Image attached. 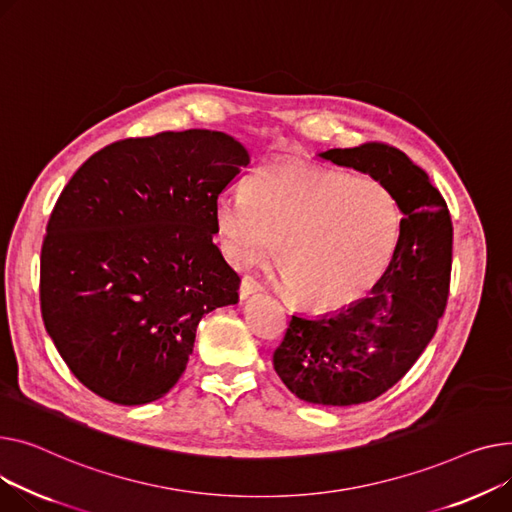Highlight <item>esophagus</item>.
<instances>
[{"label":"esophagus","mask_w":512,"mask_h":512,"mask_svg":"<svg viewBox=\"0 0 512 512\" xmlns=\"http://www.w3.org/2000/svg\"><path fill=\"white\" fill-rule=\"evenodd\" d=\"M258 291H262V285H260L254 277L246 275V277L242 279V285H239V297L248 299L250 295H254V293H258Z\"/></svg>","instance_id":"1"}]
</instances>
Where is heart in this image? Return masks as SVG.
<instances>
[{
    "instance_id": "heart-1",
    "label": "heart",
    "mask_w": 512,
    "mask_h": 512,
    "mask_svg": "<svg viewBox=\"0 0 512 512\" xmlns=\"http://www.w3.org/2000/svg\"><path fill=\"white\" fill-rule=\"evenodd\" d=\"M215 227L223 256L244 266L275 239V264L293 302L335 312L366 297L395 258L401 208L374 177H349L297 159L258 167L246 196H221Z\"/></svg>"
}]
</instances>
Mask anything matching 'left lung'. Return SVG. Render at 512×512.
<instances>
[{
    "instance_id": "left-lung-1",
    "label": "left lung",
    "mask_w": 512,
    "mask_h": 512,
    "mask_svg": "<svg viewBox=\"0 0 512 512\" xmlns=\"http://www.w3.org/2000/svg\"><path fill=\"white\" fill-rule=\"evenodd\" d=\"M318 157L378 179L403 213L395 258L372 293L333 314L291 316L273 355L297 399L347 407L386 393L432 341L448 299L453 223L428 173L395 146L366 142Z\"/></svg>"
}]
</instances>
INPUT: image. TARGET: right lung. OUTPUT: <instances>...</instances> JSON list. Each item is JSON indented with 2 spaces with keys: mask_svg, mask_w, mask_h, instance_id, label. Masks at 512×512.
I'll use <instances>...</instances> for the list:
<instances>
[{
  "mask_svg": "<svg viewBox=\"0 0 512 512\" xmlns=\"http://www.w3.org/2000/svg\"><path fill=\"white\" fill-rule=\"evenodd\" d=\"M225 132L113 142L59 194L41 248V314L72 374L117 405L182 378L204 314L237 304L215 246L219 194L248 167Z\"/></svg>",
  "mask_w": 512,
  "mask_h": 512,
  "instance_id": "add662e5",
  "label": "right lung"
}]
</instances>
